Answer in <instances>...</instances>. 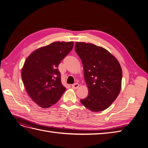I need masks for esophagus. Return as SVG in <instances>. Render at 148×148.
<instances>
[{
	"mask_svg": "<svg viewBox=\"0 0 148 148\" xmlns=\"http://www.w3.org/2000/svg\"><path fill=\"white\" fill-rule=\"evenodd\" d=\"M72 88L74 89H77L78 87H79V84L78 83H75L73 84H72Z\"/></svg>",
	"mask_w": 148,
	"mask_h": 148,
	"instance_id": "34e87169",
	"label": "esophagus"
}]
</instances>
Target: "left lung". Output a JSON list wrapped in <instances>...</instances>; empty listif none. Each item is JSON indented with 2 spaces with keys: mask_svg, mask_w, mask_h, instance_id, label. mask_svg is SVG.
<instances>
[{
  "mask_svg": "<svg viewBox=\"0 0 148 148\" xmlns=\"http://www.w3.org/2000/svg\"><path fill=\"white\" fill-rule=\"evenodd\" d=\"M75 49L82 61L88 96L82 104L92 112L106 109L119 96L122 70L116 58L102 47L76 42Z\"/></svg>",
  "mask_w": 148,
  "mask_h": 148,
  "instance_id": "1",
  "label": "left lung"
}]
</instances>
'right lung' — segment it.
Returning a JSON list of instances; mask_svg holds the SVG:
<instances>
[{"instance_id":"add662e5","label":"right lung","mask_w":148,"mask_h":148,"mask_svg":"<svg viewBox=\"0 0 148 148\" xmlns=\"http://www.w3.org/2000/svg\"><path fill=\"white\" fill-rule=\"evenodd\" d=\"M73 47L72 41L55 42L34 51L26 59L22 80L28 95L39 107L52 106L65 92L57 68Z\"/></svg>"}]
</instances>
